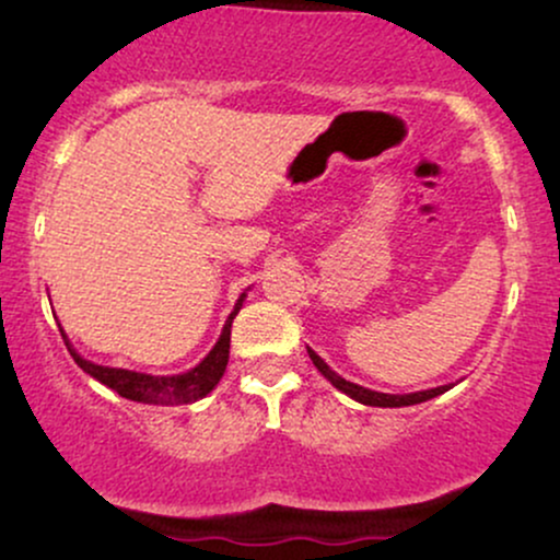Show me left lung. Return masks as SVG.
Returning a JSON list of instances; mask_svg holds the SVG:
<instances>
[{"instance_id": "obj_1", "label": "left lung", "mask_w": 560, "mask_h": 560, "mask_svg": "<svg viewBox=\"0 0 560 560\" xmlns=\"http://www.w3.org/2000/svg\"><path fill=\"white\" fill-rule=\"evenodd\" d=\"M307 355H311V361L316 369L324 374L329 382L337 387L339 392H345V395H350L352 400L363 402V405H374V408H402V405H419V402H427L432 400V397L442 395V392L450 389V384H445V387H434V389H423V392H410V395H384V392H374V389H365L361 387V384H352L347 382V378H342L339 374H334V371L326 365L324 361H320V355H316V352L307 347Z\"/></svg>"}]
</instances>
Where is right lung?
Masks as SVG:
<instances>
[{
	"label": "right lung",
	"mask_w": 560,
	"mask_h": 560,
	"mask_svg": "<svg viewBox=\"0 0 560 560\" xmlns=\"http://www.w3.org/2000/svg\"><path fill=\"white\" fill-rule=\"evenodd\" d=\"M244 294L236 300L234 311L226 324H223L221 337L213 350L205 355L202 363H197L195 369L186 371V374H176V376H152V374H139V371H126V369H110V365H96L86 358H81L79 352L73 350V345L66 339L68 352L73 355V361L86 371L89 376H94L96 382H102L105 387H110L118 392L120 397L133 402H150V405H186L195 402L199 397H205L208 392L215 389V384L221 382L223 371H226L229 363V345H231V320L236 318V313L242 311Z\"/></svg>",
	"instance_id": "1"
}]
</instances>
